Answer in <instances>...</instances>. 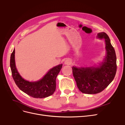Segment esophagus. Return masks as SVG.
<instances>
[{
	"label": "esophagus",
	"instance_id": "obj_1",
	"mask_svg": "<svg viewBox=\"0 0 125 125\" xmlns=\"http://www.w3.org/2000/svg\"><path fill=\"white\" fill-rule=\"evenodd\" d=\"M71 63V60L70 59H67L65 61V64L67 65H69Z\"/></svg>",
	"mask_w": 125,
	"mask_h": 125
}]
</instances>
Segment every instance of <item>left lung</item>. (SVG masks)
Wrapping results in <instances>:
<instances>
[{
    "label": "left lung",
    "mask_w": 125,
    "mask_h": 125,
    "mask_svg": "<svg viewBox=\"0 0 125 125\" xmlns=\"http://www.w3.org/2000/svg\"><path fill=\"white\" fill-rule=\"evenodd\" d=\"M97 38L104 39L106 55L100 66L72 67L79 90L85 94H96L103 91L114 79L117 70L116 56L109 37L104 32L97 34Z\"/></svg>",
    "instance_id": "left-lung-1"
}]
</instances>
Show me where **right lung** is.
<instances>
[{
  "label": "right lung",
  "instance_id": "add662e5",
  "mask_svg": "<svg viewBox=\"0 0 125 125\" xmlns=\"http://www.w3.org/2000/svg\"><path fill=\"white\" fill-rule=\"evenodd\" d=\"M15 50L10 57L11 73L16 85L21 91L34 98H44L53 94L56 90V79L62 68V64L51 69L44 77L35 82L26 81L20 75L15 63Z\"/></svg>",
  "mask_w": 125,
  "mask_h": 125
}]
</instances>
